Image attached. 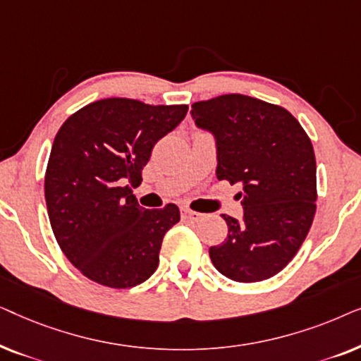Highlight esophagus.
Instances as JSON below:
<instances>
[{"instance_id": "1", "label": "esophagus", "mask_w": 361, "mask_h": 361, "mask_svg": "<svg viewBox=\"0 0 361 361\" xmlns=\"http://www.w3.org/2000/svg\"><path fill=\"white\" fill-rule=\"evenodd\" d=\"M182 219L187 221H199L202 219V214H197V212L189 209H182Z\"/></svg>"}]
</instances>
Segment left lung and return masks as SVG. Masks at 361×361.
Masks as SVG:
<instances>
[{"label": "left lung", "mask_w": 361, "mask_h": 361, "mask_svg": "<svg viewBox=\"0 0 361 361\" xmlns=\"http://www.w3.org/2000/svg\"><path fill=\"white\" fill-rule=\"evenodd\" d=\"M197 128L216 142V177L240 184V221L228 225L210 259L226 278L256 283L284 269L307 236L315 215L317 179L312 142L283 106L230 93L192 105Z\"/></svg>", "instance_id": "8db88e82"}]
</instances>
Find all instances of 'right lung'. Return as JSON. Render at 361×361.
Listing matches in <instances>:
<instances>
[{"instance_id": "1", "label": "right lung", "mask_w": 361, "mask_h": 361, "mask_svg": "<svg viewBox=\"0 0 361 361\" xmlns=\"http://www.w3.org/2000/svg\"><path fill=\"white\" fill-rule=\"evenodd\" d=\"M187 110L105 98L80 108L57 131L44 179L47 214L63 255L85 278L126 289L156 271L179 207L142 209L131 187L141 184L152 147Z\"/></svg>"}]
</instances>
